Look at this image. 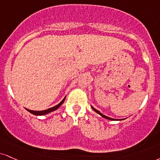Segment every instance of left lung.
<instances>
[{
	"label": "left lung",
	"mask_w": 160,
	"mask_h": 160,
	"mask_svg": "<svg viewBox=\"0 0 160 160\" xmlns=\"http://www.w3.org/2000/svg\"><path fill=\"white\" fill-rule=\"evenodd\" d=\"M92 109H93V110H94V111H95V112H97V113H98V114H99L100 115H101V116H102V117H103V118H106V119H109V120H112V121H115V119H114V118H109V117H107V116H106V115H103V114H102V113L101 112H99L98 110H97V109H95V108H94V107H92Z\"/></svg>",
	"instance_id": "obj_1"
}]
</instances>
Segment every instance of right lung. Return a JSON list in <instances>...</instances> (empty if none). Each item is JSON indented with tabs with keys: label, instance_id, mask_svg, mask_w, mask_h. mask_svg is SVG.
Here are the masks:
<instances>
[{
	"label": "right lung",
	"instance_id": "add662e5",
	"mask_svg": "<svg viewBox=\"0 0 160 160\" xmlns=\"http://www.w3.org/2000/svg\"><path fill=\"white\" fill-rule=\"evenodd\" d=\"M65 98L64 99L62 100V101L60 103H59L58 105H57V106H55V107H51V108H49V109H45V110H42V111H33V110H30V109H26L27 110H28V112H30V113H32V114H33V115H45V114H48V113H49V112H53V111H54V110H56V109H57L59 108V107H60V106L63 103V102H64V101H65Z\"/></svg>",
	"mask_w": 160,
	"mask_h": 160
}]
</instances>
